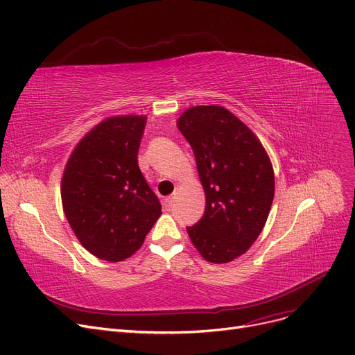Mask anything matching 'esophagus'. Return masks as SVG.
<instances>
[{"label":"esophagus","instance_id":"esophagus-1","mask_svg":"<svg viewBox=\"0 0 355 355\" xmlns=\"http://www.w3.org/2000/svg\"><path fill=\"white\" fill-rule=\"evenodd\" d=\"M173 202H175V196H173V195H172V196H167V198H166V201H164V204H166V207H167V208L172 207V205H173Z\"/></svg>","mask_w":355,"mask_h":355}]
</instances>
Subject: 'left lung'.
I'll return each mask as SVG.
<instances>
[{
    "mask_svg": "<svg viewBox=\"0 0 355 355\" xmlns=\"http://www.w3.org/2000/svg\"><path fill=\"white\" fill-rule=\"evenodd\" d=\"M205 192V212L188 234L211 263L242 257L261 234L274 201L272 163L259 138L223 106H192L178 119Z\"/></svg>",
    "mask_w": 355,
    "mask_h": 355,
    "instance_id": "1",
    "label": "left lung"
}]
</instances>
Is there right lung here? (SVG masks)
Instances as JSON below:
<instances>
[{
	"label": "right lung",
	"instance_id": "obj_1",
	"mask_svg": "<svg viewBox=\"0 0 355 355\" xmlns=\"http://www.w3.org/2000/svg\"><path fill=\"white\" fill-rule=\"evenodd\" d=\"M146 115L98 122L71 153L61 179L64 214L96 258L121 262L143 246L162 205L138 167Z\"/></svg>",
	"mask_w": 355,
	"mask_h": 355
}]
</instances>
